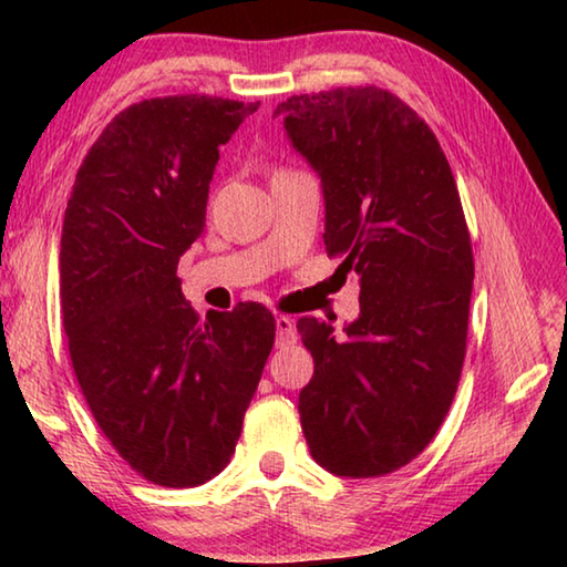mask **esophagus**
Wrapping results in <instances>:
<instances>
[{
	"label": "esophagus",
	"instance_id": "1",
	"mask_svg": "<svg viewBox=\"0 0 567 567\" xmlns=\"http://www.w3.org/2000/svg\"><path fill=\"white\" fill-rule=\"evenodd\" d=\"M275 328H277V344H292L297 340L295 320L287 318V315H277Z\"/></svg>",
	"mask_w": 567,
	"mask_h": 567
}]
</instances>
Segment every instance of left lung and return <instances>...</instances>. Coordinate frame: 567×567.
Returning a JSON list of instances; mask_svg holds the SVG:
<instances>
[{"mask_svg":"<svg viewBox=\"0 0 567 567\" xmlns=\"http://www.w3.org/2000/svg\"><path fill=\"white\" fill-rule=\"evenodd\" d=\"M292 147L322 182L324 249L360 277V318L297 320L315 375L300 422L315 463L380 477L415 460L453 405L465 360L473 247L440 142L380 87L277 104Z\"/></svg>","mask_w":567,"mask_h":567,"instance_id":"8db88e82","label":"left lung"}]
</instances>
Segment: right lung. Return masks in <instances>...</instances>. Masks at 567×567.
I'll return each mask as SVG.
<instances>
[{
  "instance_id": "obj_1",
  "label": "right lung",
  "mask_w": 567,
  "mask_h": 567,
  "mask_svg": "<svg viewBox=\"0 0 567 567\" xmlns=\"http://www.w3.org/2000/svg\"><path fill=\"white\" fill-rule=\"evenodd\" d=\"M260 102L177 94L120 112L76 169L60 249L62 320L94 420L124 463L165 487L223 473L275 318L192 310L179 257L205 233L219 147Z\"/></svg>"
}]
</instances>
